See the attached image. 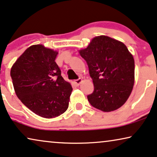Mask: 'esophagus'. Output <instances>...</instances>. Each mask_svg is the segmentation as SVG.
<instances>
[{"label":"esophagus","instance_id":"obj_1","mask_svg":"<svg viewBox=\"0 0 157 157\" xmlns=\"http://www.w3.org/2000/svg\"><path fill=\"white\" fill-rule=\"evenodd\" d=\"M82 79L79 78V79H77V80H75L74 81V82H75V84H76L77 85H79L80 84L81 82H82Z\"/></svg>","mask_w":157,"mask_h":157}]
</instances>
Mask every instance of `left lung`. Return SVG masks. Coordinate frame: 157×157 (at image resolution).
<instances>
[{
    "label": "left lung",
    "instance_id": "1",
    "mask_svg": "<svg viewBox=\"0 0 157 157\" xmlns=\"http://www.w3.org/2000/svg\"><path fill=\"white\" fill-rule=\"evenodd\" d=\"M79 52L87 62L93 82V93L87 95L91 105L104 112L121 108L134 85V59L126 46L102 35Z\"/></svg>",
    "mask_w": 157,
    "mask_h": 157
}]
</instances>
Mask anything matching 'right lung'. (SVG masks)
<instances>
[{
	"instance_id": "1",
	"label": "right lung",
	"mask_w": 157,
	"mask_h": 157,
	"mask_svg": "<svg viewBox=\"0 0 157 157\" xmlns=\"http://www.w3.org/2000/svg\"><path fill=\"white\" fill-rule=\"evenodd\" d=\"M57 54L41 44L31 46L10 70L17 97L31 111L46 118L66 111L72 91L55 62Z\"/></svg>"
}]
</instances>
